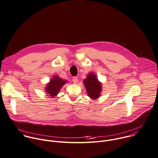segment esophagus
I'll list each match as a JSON object with an SVG mask.
<instances>
[{
  "instance_id": "obj_1",
  "label": "esophagus",
  "mask_w": 158,
  "mask_h": 158,
  "mask_svg": "<svg viewBox=\"0 0 158 158\" xmlns=\"http://www.w3.org/2000/svg\"><path fill=\"white\" fill-rule=\"evenodd\" d=\"M73 82L74 83V84H77V82H78V79L77 77H73Z\"/></svg>"
}]
</instances>
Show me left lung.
Returning a JSON list of instances; mask_svg holds the SVG:
<instances>
[{
  "instance_id": "obj_1",
  "label": "left lung",
  "mask_w": 158,
  "mask_h": 158,
  "mask_svg": "<svg viewBox=\"0 0 158 158\" xmlns=\"http://www.w3.org/2000/svg\"><path fill=\"white\" fill-rule=\"evenodd\" d=\"M88 96L92 99L98 98L102 90V84L98 81L94 73H89L83 81Z\"/></svg>"
}]
</instances>
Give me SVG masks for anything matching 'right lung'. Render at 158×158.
Segmentation results:
<instances>
[{
    "mask_svg": "<svg viewBox=\"0 0 158 158\" xmlns=\"http://www.w3.org/2000/svg\"><path fill=\"white\" fill-rule=\"evenodd\" d=\"M67 81L60 78L58 76H54L50 80L49 82L46 86V94L50 95L51 97H55L58 95L61 88L66 84Z\"/></svg>",
    "mask_w": 158,
    "mask_h": 158,
    "instance_id": "1",
    "label": "right lung"
}]
</instances>
